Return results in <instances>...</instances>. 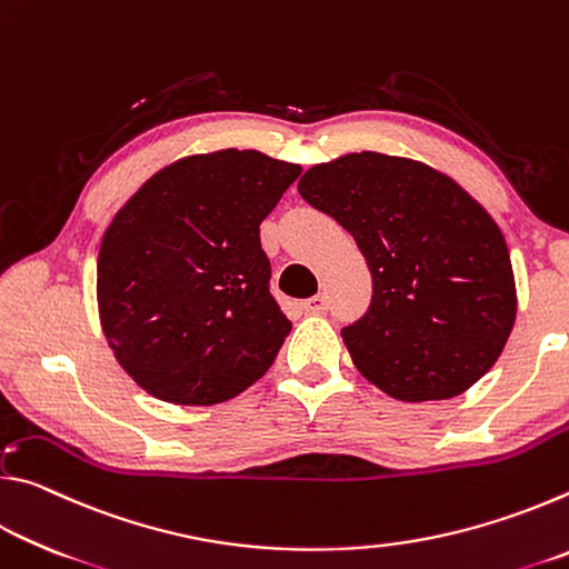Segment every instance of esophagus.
<instances>
[{
    "label": "esophagus",
    "instance_id": "34e87169",
    "mask_svg": "<svg viewBox=\"0 0 569 569\" xmlns=\"http://www.w3.org/2000/svg\"><path fill=\"white\" fill-rule=\"evenodd\" d=\"M326 308H329V301H326L323 293L311 296V298H306V301H303V311L306 313H323Z\"/></svg>",
    "mask_w": 569,
    "mask_h": 569
}]
</instances>
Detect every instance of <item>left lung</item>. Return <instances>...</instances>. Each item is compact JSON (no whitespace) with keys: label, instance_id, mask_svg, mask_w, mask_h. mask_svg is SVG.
<instances>
[{"label":"left lung","instance_id":"left-lung-1","mask_svg":"<svg viewBox=\"0 0 569 569\" xmlns=\"http://www.w3.org/2000/svg\"><path fill=\"white\" fill-rule=\"evenodd\" d=\"M298 192L369 263L371 306L341 336L373 387L437 401L492 369L517 319L515 271L502 230L457 180L363 150L306 170Z\"/></svg>","mask_w":569,"mask_h":569}]
</instances>
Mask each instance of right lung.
I'll return each instance as SVG.
<instances>
[{"instance_id": "add662e5", "label": "right lung", "mask_w": 569, "mask_h": 569, "mask_svg": "<svg viewBox=\"0 0 569 569\" xmlns=\"http://www.w3.org/2000/svg\"><path fill=\"white\" fill-rule=\"evenodd\" d=\"M298 176L258 150L188 156L114 213L98 256L100 323L150 397L210 407L271 369L291 321L268 291L261 223Z\"/></svg>"}]
</instances>
